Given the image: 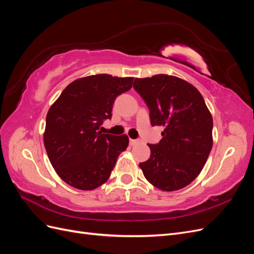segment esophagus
I'll list each match as a JSON object with an SVG mask.
<instances>
[{
  "label": "esophagus",
  "mask_w": 254,
  "mask_h": 254,
  "mask_svg": "<svg viewBox=\"0 0 254 254\" xmlns=\"http://www.w3.org/2000/svg\"><path fill=\"white\" fill-rule=\"evenodd\" d=\"M140 143V140L139 139H130L129 140V144L131 145V146H133V145H136V144H139Z\"/></svg>",
  "instance_id": "esophagus-1"
}]
</instances>
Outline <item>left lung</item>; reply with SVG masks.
Returning a JSON list of instances; mask_svg holds the SVG:
<instances>
[{"instance_id":"1","label":"left lung","mask_w":254,"mask_h":254,"mask_svg":"<svg viewBox=\"0 0 254 254\" xmlns=\"http://www.w3.org/2000/svg\"><path fill=\"white\" fill-rule=\"evenodd\" d=\"M134 90L149 109L151 126H163L162 140L148 144L150 158L140 163L159 190H180L200 174L212 146L213 119L194 86L170 75L135 78Z\"/></svg>"}]
</instances>
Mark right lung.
Segmentation results:
<instances>
[{"instance_id": "right-lung-1", "label": "right lung", "mask_w": 254, "mask_h": 254, "mask_svg": "<svg viewBox=\"0 0 254 254\" xmlns=\"http://www.w3.org/2000/svg\"><path fill=\"white\" fill-rule=\"evenodd\" d=\"M132 81L109 74L88 76L68 84L50 108L44 146L56 173L71 187H101L126 150V134L102 133L99 128L111 120L115 98L131 89Z\"/></svg>"}]
</instances>
